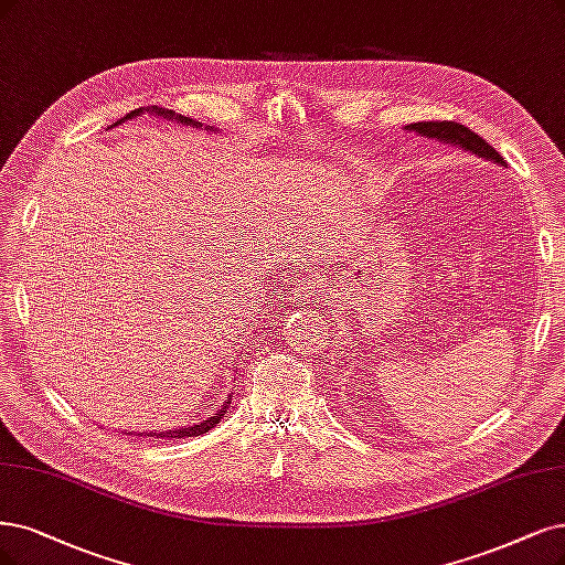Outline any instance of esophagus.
<instances>
[{
	"instance_id": "esophagus-1",
	"label": "esophagus",
	"mask_w": 565,
	"mask_h": 565,
	"mask_svg": "<svg viewBox=\"0 0 565 565\" xmlns=\"http://www.w3.org/2000/svg\"><path fill=\"white\" fill-rule=\"evenodd\" d=\"M307 288H309V286H307Z\"/></svg>"
}]
</instances>
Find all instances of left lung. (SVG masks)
I'll return each instance as SVG.
<instances>
[{"label":"left lung","instance_id":"1","mask_svg":"<svg viewBox=\"0 0 565 565\" xmlns=\"http://www.w3.org/2000/svg\"><path fill=\"white\" fill-rule=\"evenodd\" d=\"M409 130L419 132L422 137H430V139H440L447 143H456L461 146L466 151H472L475 156H482L487 160L500 162L503 164V156H500L493 146H489L487 139L479 137L477 132H472L470 128L461 122H454V120H422V122H414L409 125Z\"/></svg>","mask_w":565,"mask_h":565}]
</instances>
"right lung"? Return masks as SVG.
Listing matches in <instances>:
<instances>
[{
  "label": "right lung",
  "mask_w": 565,
  "mask_h": 565,
  "mask_svg": "<svg viewBox=\"0 0 565 565\" xmlns=\"http://www.w3.org/2000/svg\"><path fill=\"white\" fill-rule=\"evenodd\" d=\"M141 111H143V109H135V111H130L125 118H132V116H137V114H141ZM156 114L172 116V111H160V109H156ZM125 118H122V120H125ZM177 120H181V122H185V125H193V118H185V116H177ZM225 409H227V405H223V407L216 412V416H209L206 422H202V424H198V426H188V428H179V430H164V433H149V437H160V440H174V437H177V440H179V437H191V435L209 433L216 424H221ZM137 437H143V433H139Z\"/></svg>",
  "instance_id": "obj_1"
}]
</instances>
